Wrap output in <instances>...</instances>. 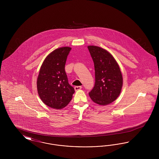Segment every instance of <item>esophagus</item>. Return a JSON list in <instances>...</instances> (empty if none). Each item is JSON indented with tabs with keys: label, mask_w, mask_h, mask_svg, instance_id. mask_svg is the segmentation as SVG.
Returning <instances> with one entry per match:
<instances>
[{
	"label": "esophagus",
	"mask_w": 159,
	"mask_h": 159,
	"mask_svg": "<svg viewBox=\"0 0 159 159\" xmlns=\"http://www.w3.org/2000/svg\"><path fill=\"white\" fill-rule=\"evenodd\" d=\"M82 86H75V90L76 91H79V90H80V89H82Z\"/></svg>",
	"instance_id": "esophagus-1"
}]
</instances>
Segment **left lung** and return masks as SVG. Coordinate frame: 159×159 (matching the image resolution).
Listing matches in <instances>:
<instances>
[{"label": "left lung", "instance_id": "8db88e82", "mask_svg": "<svg viewBox=\"0 0 159 159\" xmlns=\"http://www.w3.org/2000/svg\"><path fill=\"white\" fill-rule=\"evenodd\" d=\"M88 48L94 63L95 83L89 93L91 99L101 106L115 101L121 92L123 77L113 57L106 49L96 46Z\"/></svg>", "mask_w": 159, "mask_h": 159}]
</instances>
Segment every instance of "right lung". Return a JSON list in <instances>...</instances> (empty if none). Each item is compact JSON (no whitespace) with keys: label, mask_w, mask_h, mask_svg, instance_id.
<instances>
[{"label":"right lung","mask_w":159,"mask_h":159,"mask_svg":"<svg viewBox=\"0 0 159 159\" xmlns=\"http://www.w3.org/2000/svg\"><path fill=\"white\" fill-rule=\"evenodd\" d=\"M71 48L62 47L46 57L37 80L38 94L46 106L61 109L72 99L75 89L68 83L65 64Z\"/></svg>","instance_id":"right-lung-1"}]
</instances>
